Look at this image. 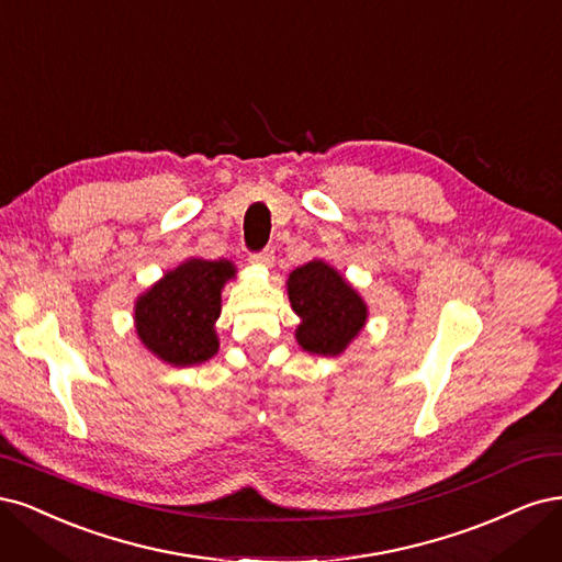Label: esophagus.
Listing matches in <instances>:
<instances>
[{
  "label": "esophagus",
  "mask_w": 562,
  "mask_h": 562,
  "mask_svg": "<svg viewBox=\"0 0 562 562\" xmlns=\"http://www.w3.org/2000/svg\"><path fill=\"white\" fill-rule=\"evenodd\" d=\"M273 249H270V247H266V249H261V251H251V255H249V261L251 263H259V266H270V263H273Z\"/></svg>",
  "instance_id": "1"
}]
</instances>
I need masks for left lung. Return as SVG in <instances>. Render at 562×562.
<instances>
[{
  "label": "left lung",
  "mask_w": 562,
  "mask_h": 562,
  "mask_svg": "<svg viewBox=\"0 0 562 562\" xmlns=\"http://www.w3.org/2000/svg\"><path fill=\"white\" fill-rule=\"evenodd\" d=\"M289 301L303 319L296 329L301 348L315 355H340L367 322V305L355 289L324 261L296 268L286 282Z\"/></svg>",
  "instance_id": "obj_1"
}]
</instances>
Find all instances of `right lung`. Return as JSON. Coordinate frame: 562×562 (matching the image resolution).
I'll return each instance as SVG.
<instances>
[{"instance_id": "obj_1", "label": "right lung", "mask_w": 562, "mask_h": 562, "mask_svg": "<svg viewBox=\"0 0 562 562\" xmlns=\"http://www.w3.org/2000/svg\"><path fill=\"white\" fill-rule=\"evenodd\" d=\"M233 276L231 261L189 259L170 270L135 305L144 346L172 367L207 361L220 348L214 319L222 313V286Z\"/></svg>"}]
</instances>
